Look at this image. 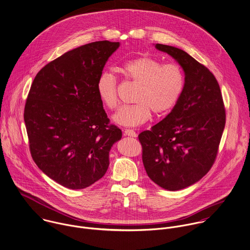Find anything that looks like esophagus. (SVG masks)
Here are the masks:
<instances>
[{
    "instance_id": "1",
    "label": "esophagus",
    "mask_w": 250,
    "mask_h": 250,
    "mask_svg": "<svg viewBox=\"0 0 250 250\" xmlns=\"http://www.w3.org/2000/svg\"><path fill=\"white\" fill-rule=\"evenodd\" d=\"M125 135L130 136V137H136L137 133L132 129H125Z\"/></svg>"
}]
</instances>
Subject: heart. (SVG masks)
<instances>
[{
	"label": "heart",
	"mask_w": 250,
	"mask_h": 250,
	"mask_svg": "<svg viewBox=\"0 0 250 250\" xmlns=\"http://www.w3.org/2000/svg\"><path fill=\"white\" fill-rule=\"evenodd\" d=\"M121 73L138 85L133 105L124 106L114 115L120 125L134 127L147 122L151 111L160 116L170 111L180 100L186 84L183 68L177 63H164L152 56H140L120 67ZM97 92L104 105L109 110L119 106L118 81L109 72L98 79Z\"/></svg>",
	"instance_id": "b5f03b06"
}]
</instances>
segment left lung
Returning a JSON list of instances; mask_svg holds the SVG:
<instances>
[{"mask_svg": "<svg viewBox=\"0 0 250 250\" xmlns=\"http://www.w3.org/2000/svg\"><path fill=\"white\" fill-rule=\"evenodd\" d=\"M186 77L184 92L161 122L139 134L143 164L158 186L178 191L201 179L214 165L225 125V108L217 79L186 52L163 44Z\"/></svg>", "mask_w": 250, "mask_h": 250, "instance_id": "8db88e82", "label": "left lung"}]
</instances>
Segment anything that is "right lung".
Segmentation results:
<instances>
[{"mask_svg":"<svg viewBox=\"0 0 250 250\" xmlns=\"http://www.w3.org/2000/svg\"><path fill=\"white\" fill-rule=\"evenodd\" d=\"M119 42L97 41L45 65L30 86L24 110L31 157L58 184L89 187L109 166V151L122 138L110 124L97 82Z\"/></svg>","mask_w":250,"mask_h":250,"instance_id":"right-lung-1","label":"right lung"}]
</instances>
